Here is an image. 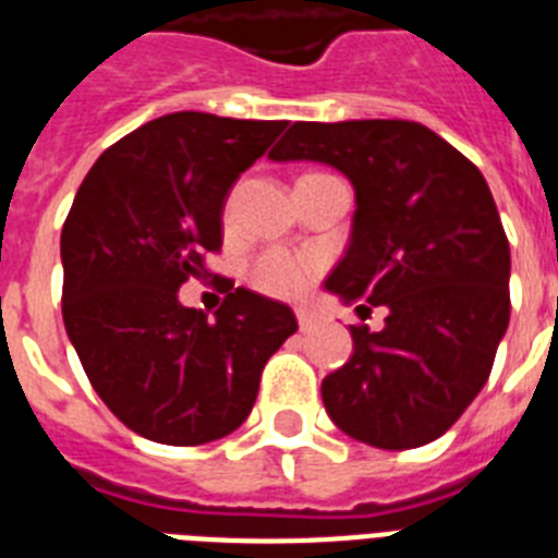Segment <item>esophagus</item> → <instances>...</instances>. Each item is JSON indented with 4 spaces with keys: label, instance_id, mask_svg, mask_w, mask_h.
Masks as SVG:
<instances>
[{
    "label": "esophagus",
    "instance_id": "1",
    "mask_svg": "<svg viewBox=\"0 0 558 558\" xmlns=\"http://www.w3.org/2000/svg\"><path fill=\"white\" fill-rule=\"evenodd\" d=\"M296 319H300V328L302 331H311L316 325V316L307 311V307H296Z\"/></svg>",
    "mask_w": 558,
    "mask_h": 558
}]
</instances>
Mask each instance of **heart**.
Returning <instances> with one entry per match:
<instances>
[{
	"mask_svg": "<svg viewBox=\"0 0 558 558\" xmlns=\"http://www.w3.org/2000/svg\"><path fill=\"white\" fill-rule=\"evenodd\" d=\"M311 274H314V265L305 256L282 251V247L258 253L247 267V279L253 288L270 296H296L307 288Z\"/></svg>",
	"mask_w": 558,
	"mask_h": 558,
	"instance_id": "obj_1",
	"label": "heart"
}]
</instances>
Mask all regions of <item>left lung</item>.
<instances>
[{
	"label": "left lung",
	"instance_id": "obj_1",
	"mask_svg": "<svg viewBox=\"0 0 558 558\" xmlns=\"http://www.w3.org/2000/svg\"><path fill=\"white\" fill-rule=\"evenodd\" d=\"M267 158L349 178L354 225L325 288L389 311L383 331L351 325L325 412L377 449L440 438L484 389L510 323V244L484 175L414 120L293 123Z\"/></svg>",
	"mask_w": 558,
	"mask_h": 558
}]
</instances>
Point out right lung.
<instances>
[{
    "mask_svg": "<svg viewBox=\"0 0 558 558\" xmlns=\"http://www.w3.org/2000/svg\"><path fill=\"white\" fill-rule=\"evenodd\" d=\"M288 120L175 111L109 146L62 225V323L88 380L141 438L198 447L239 429L262 368L296 331L288 305L235 288L207 319L178 288L221 251V213Z\"/></svg>",
    "mask_w": 558,
    "mask_h": 558,
    "instance_id": "right-lung-1",
    "label": "right lung"
}]
</instances>
